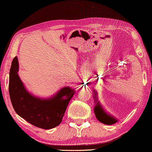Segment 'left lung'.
I'll use <instances>...</instances> for the list:
<instances>
[{
    "label": "left lung",
    "instance_id": "8db88e82",
    "mask_svg": "<svg viewBox=\"0 0 152 152\" xmlns=\"http://www.w3.org/2000/svg\"><path fill=\"white\" fill-rule=\"evenodd\" d=\"M95 114L96 118L98 119V121H99L101 123H102V124L111 125L115 124L117 121L116 119L110 116L109 115L107 114L106 112L104 111L103 109L102 108L99 102L97 103V105L95 107Z\"/></svg>",
    "mask_w": 152,
    "mask_h": 152
}]
</instances>
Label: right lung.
Here are the masks:
<instances>
[{"label": "right lung", "mask_w": 152, "mask_h": 152, "mask_svg": "<svg viewBox=\"0 0 152 152\" xmlns=\"http://www.w3.org/2000/svg\"><path fill=\"white\" fill-rule=\"evenodd\" d=\"M17 57L12 59L10 70L9 94L15 111L19 116L36 127L51 129L62 121L66 107L74 94L70 88L61 89L55 97L42 99L25 90L17 72Z\"/></svg>", "instance_id": "1"}]
</instances>
